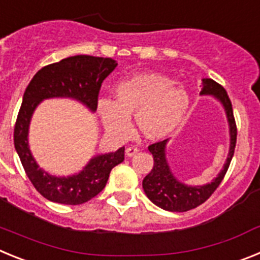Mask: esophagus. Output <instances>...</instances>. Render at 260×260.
<instances>
[{"instance_id":"1","label":"esophagus","mask_w":260,"mask_h":260,"mask_svg":"<svg viewBox=\"0 0 260 260\" xmlns=\"http://www.w3.org/2000/svg\"><path fill=\"white\" fill-rule=\"evenodd\" d=\"M138 151H139V148H138V147H127V148H126V151H125V153H126V156H127V157H132V156H134L135 153L138 152Z\"/></svg>"}]
</instances>
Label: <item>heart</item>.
<instances>
[{
    "instance_id": "b5f03b06",
    "label": "heart",
    "mask_w": 260,
    "mask_h": 260,
    "mask_svg": "<svg viewBox=\"0 0 260 260\" xmlns=\"http://www.w3.org/2000/svg\"><path fill=\"white\" fill-rule=\"evenodd\" d=\"M114 102L102 99L98 112L112 137H127L135 116L138 132L146 139L158 141L178 127L189 107V96L173 80L160 74H137L121 80L113 88Z\"/></svg>"
}]
</instances>
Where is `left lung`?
I'll return each instance as SVG.
<instances>
[{
  "instance_id": "1",
  "label": "left lung",
  "mask_w": 260,
  "mask_h": 260,
  "mask_svg": "<svg viewBox=\"0 0 260 260\" xmlns=\"http://www.w3.org/2000/svg\"><path fill=\"white\" fill-rule=\"evenodd\" d=\"M202 82H203V88L201 91V95L215 96L225 109L229 122V135H231L229 153L222 171L212 182L203 186H189L177 180L168 165L167 156H165V147H167L168 139L156 142V143L148 146V150L153 156V168L150 173L144 177L143 190L152 203H155L157 207L165 211H171V212H185V211L197 208L207 201L213 194V191L219 187L221 181L224 180L226 171L231 165L232 157L234 155V148H236V142H237V126L234 121L231 99L224 87L213 79L207 78Z\"/></svg>"
}]
</instances>
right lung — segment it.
I'll return each mask as SVG.
<instances>
[{"instance_id": "add662e5", "label": "right lung", "mask_w": 260, "mask_h": 260, "mask_svg": "<svg viewBox=\"0 0 260 260\" xmlns=\"http://www.w3.org/2000/svg\"><path fill=\"white\" fill-rule=\"evenodd\" d=\"M116 66L114 59L104 57H68L40 69L27 86L14 127V146L27 177L48 201L77 206L92 199L105 187L110 171L123 161L125 147L95 156L78 174L50 176L36 164L29 151L28 127L34 110L44 99L71 98L95 112L102 83Z\"/></svg>"}]
</instances>
